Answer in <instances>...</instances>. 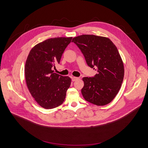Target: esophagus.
<instances>
[{
	"mask_svg": "<svg viewBox=\"0 0 148 148\" xmlns=\"http://www.w3.org/2000/svg\"><path fill=\"white\" fill-rule=\"evenodd\" d=\"M79 78H78V77H72V81L73 82H75V81H77V80H78V79H79Z\"/></svg>",
	"mask_w": 148,
	"mask_h": 148,
	"instance_id": "obj_1",
	"label": "esophagus"
}]
</instances>
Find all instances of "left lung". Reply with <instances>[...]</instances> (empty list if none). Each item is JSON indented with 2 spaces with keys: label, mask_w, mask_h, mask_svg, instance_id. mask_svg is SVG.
<instances>
[{
  "label": "left lung",
  "mask_w": 148,
  "mask_h": 148,
  "mask_svg": "<svg viewBox=\"0 0 148 148\" xmlns=\"http://www.w3.org/2000/svg\"><path fill=\"white\" fill-rule=\"evenodd\" d=\"M82 51L89 66L97 73L84 77V99L96 106L108 104L117 96L124 77V66L117 48L108 38L83 34L72 41Z\"/></svg>",
  "instance_id": "left-lung-1"
}]
</instances>
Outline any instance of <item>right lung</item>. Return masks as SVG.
Wrapping results in <instances>:
<instances>
[{"label":"right lung","instance_id":"right-lung-1","mask_svg":"<svg viewBox=\"0 0 148 148\" xmlns=\"http://www.w3.org/2000/svg\"><path fill=\"white\" fill-rule=\"evenodd\" d=\"M72 37L47 39L35 45L26 60L25 75L28 90L38 104L51 109L65 101L71 78L53 72Z\"/></svg>","mask_w":148,"mask_h":148}]
</instances>
